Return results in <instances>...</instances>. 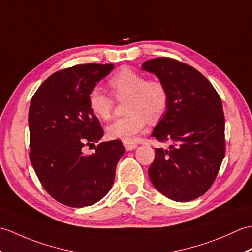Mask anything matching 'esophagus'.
<instances>
[{"label": "esophagus", "mask_w": 252, "mask_h": 252, "mask_svg": "<svg viewBox=\"0 0 252 252\" xmlns=\"http://www.w3.org/2000/svg\"><path fill=\"white\" fill-rule=\"evenodd\" d=\"M123 145H125L126 151H133V149H135L137 147V144L134 142H123Z\"/></svg>", "instance_id": "34e87169"}]
</instances>
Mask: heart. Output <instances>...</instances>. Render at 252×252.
Masks as SVG:
<instances>
[{"label":"heart","instance_id":"heart-1","mask_svg":"<svg viewBox=\"0 0 252 252\" xmlns=\"http://www.w3.org/2000/svg\"><path fill=\"white\" fill-rule=\"evenodd\" d=\"M116 97H129L127 115L117 118L107 126V135L111 140L131 142L146 126V120L154 122L167 110L169 95L163 83L158 80H146L143 74L129 68H122L108 82ZM89 107L100 119H109L114 100L99 88H93L88 96Z\"/></svg>","mask_w":252,"mask_h":252}]
</instances>
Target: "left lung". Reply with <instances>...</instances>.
Here are the masks:
<instances>
[{
    "mask_svg": "<svg viewBox=\"0 0 252 252\" xmlns=\"http://www.w3.org/2000/svg\"><path fill=\"white\" fill-rule=\"evenodd\" d=\"M142 69L154 73L169 95L152 136L171 145L155 149L149 179L169 199L194 200L210 189L225 155L221 98L199 71L172 58L149 60Z\"/></svg>",
    "mask_w": 252,
    "mask_h": 252,
    "instance_id": "left-lung-1",
    "label": "left lung"
}]
</instances>
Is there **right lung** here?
Returning <instances> with one entry per match:
<instances>
[{
  "mask_svg": "<svg viewBox=\"0 0 252 252\" xmlns=\"http://www.w3.org/2000/svg\"><path fill=\"white\" fill-rule=\"evenodd\" d=\"M114 68L87 63L63 69L47 78L31 99L30 161L45 190L65 206H92L105 197L125 154L119 140L99 143L91 155L82 152L104 135L89 107V93Z\"/></svg>",
  "mask_w": 252,
  "mask_h": 252,
  "instance_id": "1",
  "label": "right lung"
}]
</instances>
